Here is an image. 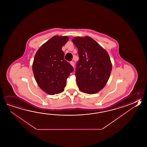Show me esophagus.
Segmentation results:
<instances>
[{"mask_svg": "<svg viewBox=\"0 0 147 147\" xmlns=\"http://www.w3.org/2000/svg\"><path fill=\"white\" fill-rule=\"evenodd\" d=\"M70 64H71V65H72V67H74V62L73 61H71Z\"/></svg>", "mask_w": 147, "mask_h": 147, "instance_id": "34e87169", "label": "esophagus"}]
</instances>
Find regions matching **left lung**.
Wrapping results in <instances>:
<instances>
[{"label": "left lung", "instance_id": "8db88e82", "mask_svg": "<svg viewBox=\"0 0 147 147\" xmlns=\"http://www.w3.org/2000/svg\"><path fill=\"white\" fill-rule=\"evenodd\" d=\"M72 42L78 48L79 60L76 64V83L81 92L94 94L108 82L112 64L107 51L89 36L76 37Z\"/></svg>", "mask_w": 147, "mask_h": 147}]
</instances>
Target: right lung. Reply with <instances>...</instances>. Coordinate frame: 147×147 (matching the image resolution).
I'll return each instance as SVG.
<instances>
[{"label": "right lung", "mask_w": 147, "mask_h": 147, "mask_svg": "<svg viewBox=\"0 0 147 147\" xmlns=\"http://www.w3.org/2000/svg\"><path fill=\"white\" fill-rule=\"evenodd\" d=\"M67 36H55L36 52L32 69L39 87L51 95L63 92L73 67L64 60L62 47L69 40Z\"/></svg>", "instance_id": "add662e5"}]
</instances>
